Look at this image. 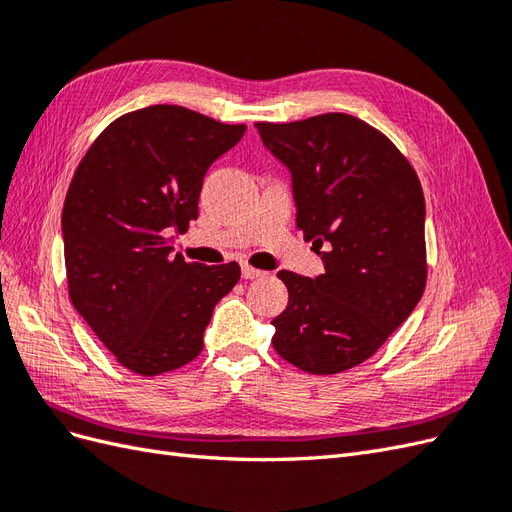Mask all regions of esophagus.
<instances>
[{"label": "esophagus", "instance_id": "1", "mask_svg": "<svg viewBox=\"0 0 512 512\" xmlns=\"http://www.w3.org/2000/svg\"><path fill=\"white\" fill-rule=\"evenodd\" d=\"M241 275H243V280H256V277L262 275V271H260V269H254V267H250V265H243V267H241Z\"/></svg>", "mask_w": 512, "mask_h": 512}]
</instances>
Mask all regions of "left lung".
Segmentation results:
<instances>
[{
  "label": "left lung",
  "instance_id": "left-lung-1",
  "mask_svg": "<svg viewBox=\"0 0 512 512\" xmlns=\"http://www.w3.org/2000/svg\"><path fill=\"white\" fill-rule=\"evenodd\" d=\"M256 128L288 166L297 228L324 260L316 280L277 273L288 305L271 322V344L307 374H339L367 361L423 297L421 181L404 153L359 117L327 113Z\"/></svg>",
  "mask_w": 512,
  "mask_h": 512
}]
</instances>
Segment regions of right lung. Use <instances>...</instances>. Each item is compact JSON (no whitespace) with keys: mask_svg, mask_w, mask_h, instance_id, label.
Wrapping results in <instances>:
<instances>
[{"mask_svg":"<svg viewBox=\"0 0 512 512\" xmlns=\"http://www.w3.org/2000/svg\"><path fill=\"white\" fill-rule=\"evenodd\" d=\"M243 134V123L147 106L115 119L70 181L61 213L70 301L134 374L194 361L215 303L239 282L237 262H185L168 235L198 218L207 168Z\"/></svg>","mask_w":512,"mask_h":512,"instance_id":"right-lung-1","label":"right lung"}]
</instances>
